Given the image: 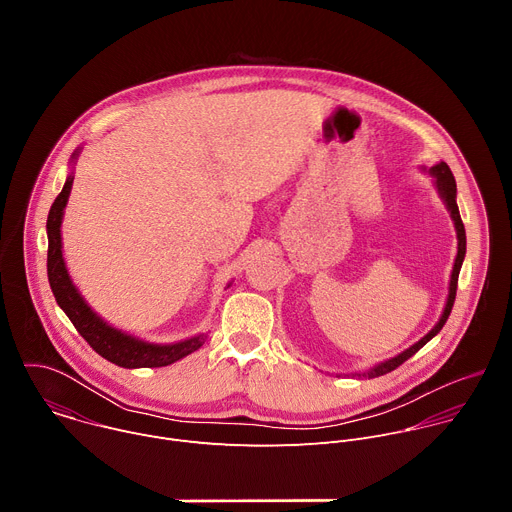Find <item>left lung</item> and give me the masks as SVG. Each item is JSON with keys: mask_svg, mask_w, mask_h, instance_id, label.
<instances>
[{"mask_svg": "<svg viewBox=\"0 0 512 512\" xmlns=\"http://www.w3.org/2000/svg\"><path fill=\"white\" fill-rule=\"evenodd\" d=\"M429 174L435 176V186L437 190H440L442 198L446 200L448 204V210L454 218V225H456V233H458V255H456V263H454V271H452V279H450V296H448V302H446V308H444V314L440 318V322H437L429 334H425L417 344H413L411 348H407L405 352H401L399 356L391 358V360H385L381 362L379 367L371 369V373H364L362 377H381V375H387L391 371H395L397 367H401V364L411 358L419 348H423L437 332H440L444 328V324L448 322L450 318V312L454 308V300H456V289H458V275H460V269H462V261H464V255H466V231H464V223H462V216H460V210H458V204H456V180H454V174L450 170V166L446 162H440L435 164L433 168H429ZM360 377V375H358Z\"/></svg>", "mask_w": 512, "mask_h": 512, "instance_id": "1", "label": "left lung"}]
</instances>
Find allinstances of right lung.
<instances>
[{
    "label": "right lung",
    "mask_w": 512,
    "mask_h": 512,
    "mask_svg": "<svg viewBox=\"0 0 512 512\" xmlns=\"http://www.w3.org/2000/svg\"><path fill=\"white\" fill-rule=\"evenodd\" d=\"M72 176L66 178L64 188L56 196V200L50 206L46 231H48V281L50 289L58 302V306L64 310L68 320L75 324L79 334L89 342V346L107 358L109 362L119 364L125 369H154V367H168V364L180 360L182 356L198 350L204 342V336H194L184 342L176 344H150L137 340L129 334H123L121 330L111 328L105 324L81 298L77 287L72 285L68 271L64 267L62 259V243H60V223H62V210L66 206L70 188H72Z\"/></svg>",
    "instance_id": "obj_1"
}]
</instances>
